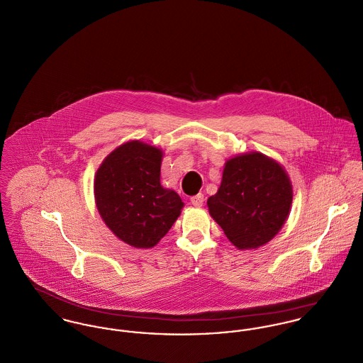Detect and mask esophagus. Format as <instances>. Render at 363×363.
<instances>
[{
	"label": "esophagus",
	"instance_id": "34e87169",
	"mask_svg": "<svg viewBox=\"0 0 363 363\" xmlns=\"http://www.w3.org/2000/svg\"><path fill=\"white\" fill-rule=\"evenodd\" d=\"M191 203H192L195 207H201L203 203H204V196L201 195V194L192 196V197H191Z\"/></svg>",
	"mask_w": 363,
	"mask_h": 363
}]
</instances>
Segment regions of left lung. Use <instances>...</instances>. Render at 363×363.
I'll return each mask as SVG.
<instances>
[{"label": "left lung", "instance_id": "8db88e82", "mask_svg": "<svg viewBox=\"0 0 363 363\" xmlns=\"http://www.w3.org/2000/svg\"><path fill=\"white\" fill-rule=\"evenodd\" d=\"M293 188L274 159L250 152L225 163L223 181L207 200L208 213L240 250L264 246L286 223Z\"/></svg>", "mask_w": 363, "mask_h": 363}]
</instances>
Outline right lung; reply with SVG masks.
<instances>
[{
  "label": "right lung",
  "instance_id": "add662e5",
  "mask_svg": "<svg viewBox=\"0 0 363 363\" xmlns=\"http://www.w3.org/2000/svg\"><path fill=\"white\" fill-rule=\"evenodd\" d=\"M162 149L130 140L104 160L94 181L102 220L124 243L137 249L156 246L181 214L184 201L160 184Z\"/></svg>",
  "mask_w": 363,
  "mask_h": 363
}]
</instances>
